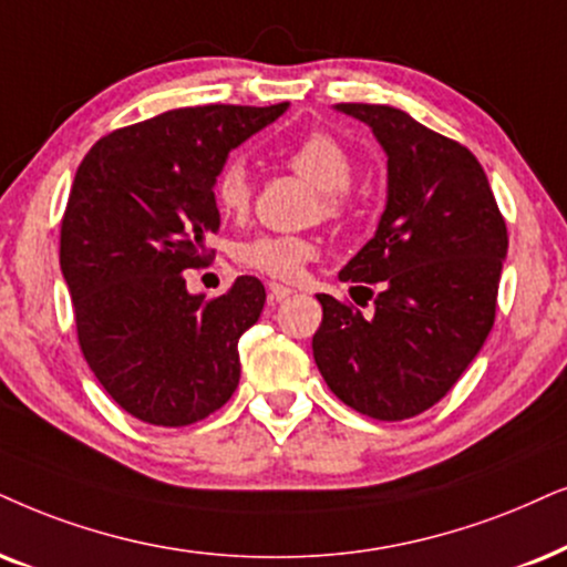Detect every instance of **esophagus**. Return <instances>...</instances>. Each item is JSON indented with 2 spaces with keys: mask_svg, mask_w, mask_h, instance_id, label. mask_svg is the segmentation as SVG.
Returning a JSON list of instances; mask_svg holds the SVG:
<instances>
[{
  "mask_svg": "<svg viewBox=\"0 0 567 567\" xmlns=\"http://www.w3.org/2000/svg\"><path fill=\"white\" fill-rule=\"evenodd\" d=\"M292 292H296L292 288H285V285H279V282H269V300H271V303H279V300L290 298Z\"/></svg>",
  "mask_w": 567,
  "mask_h": 567,
  "instance_id": "esophagus-1",
  "label": "esophagus"
}]
</instances>
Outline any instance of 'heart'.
<instances>
[{"instance_id": "heart-1", "label": "heart", "mask_w": 567, "mask_h": 567, "mask_svg": "<svg viewBox=\"0 0 567 567\" xmlns=\"http://www.w3.org/2000/svg\"><path fill=\"white\" fill-rule=\"evenodd\" d=\"M288 167L319 190V206L324 217H340L346 212V188L353 181V159L332 135L313 133L298 141L288 154ZM254 185L243 162H230L214 183V204L221 217L240 219L250 209ZM317 256V246L298 235H254L235 248V259L246 269L277 279H292L306 261Z\"/></svg>"}]
</instances>
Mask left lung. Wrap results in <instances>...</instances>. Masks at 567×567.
Wrapping results in <instances>:
<instances>
[{"label": "left lung", "instance_id": "obj_1", "mask_svg": "<svg viewBox=\"0 0 567 567\" xmlns=\"http://www.w3.org/2000/svg\"><path fill=\"white\" fill-rule=\"evenodd\" d=\"M386 154L377 233L340 271L374 300L363 317L321 292L313 361L329 390L379 421L424 413L447 395L492 332L507 256L505 219L482 164L461 143L384 104H334ZM369 284L378 285L374 293Z\"/></svg>", "mask_w": 567, "mask_h": 567}]
</instances>
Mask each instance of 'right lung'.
<instances>
[{
	"mask_svg": "<svg viewBox=\"0 0 567 567\" xmlns=\"http://www.w3.org/2000/svg\"><path fill=\"white\" fill-rule=\"evenodd\" d=\"M288 106L169 110L110 133L75 172L60 267L78 342L114 403L146 424H196L240 382L238 340L261 317L264 285L238 277L206 300L183 271L209 259L227 154Z\"/></svg>",
	"mask_w": 567,
	"mask_h": 567,
	"instance_id": "add662e5",
	"label": "right lung"
}]
</instances>
